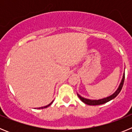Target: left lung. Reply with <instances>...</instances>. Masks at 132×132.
I'll return each instance as SVG.
<instances>
[{
  "label": "left lung",
  "mask_w": 132,
  "mask_h": 132,
  "mask_svg": "<svg viewBox=\"0 0 132 132\" xmlns=\"http://www.w3.org/2000/svg\"><path fill=\"white\" fill-rule=\"evenodd\" d=\"M124 79H125V74H123L122 82H121L120 85V86H119L117 90H116L114 94H112L111 96H108V97L104 98H102V99H100V100H90V99H87L82 97V96H80L79 94H77V96H79V98H80V100L84 102V103H85L86 104H88V105L95 106V105H101V104H103L106 103V102H109L110 101H111V100L114 99L115 97H116V96H117L118 94L120 93V92L121 90H122V87H123V82H124Z\"/></svg>",
  "instance_id": "obj_1"
}]
</instances>
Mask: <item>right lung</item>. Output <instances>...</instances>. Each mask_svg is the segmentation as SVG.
Segmentation results:
<instances>
[{"label":"right lung","mask_w":132,"mask_h":132,"mask_svg":"<svg viewBox=\"0 0 132 132\" xmlns=\"http://www.w3.org/2000/svg\"><path fill=\"white\" fill-rule=\"evenodd\" d=\"M52 102H51V103L50 104H48V105H47V106H44V107H41V108H39V109H40V108H42H42H47V107L50 106L51 105V104H52Z\"/></svg>","instance_id":"right-lung-1"}]
</instances>
